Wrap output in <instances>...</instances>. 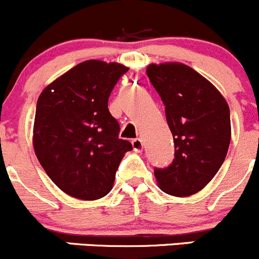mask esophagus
Listing matches in <instances>:
<instances>
[{
  "label": "esophagus",
  "instance_id": "34e87169",
  "mask_svg": "<svg viewBox=\"0 0 259 259\" xmlns=\"http://www.w3.org/2000/svg\"><path fill=\"white\" fill-rule=\"evenodd\" d=\"M132 144H133V149H134V151H137V152L143 151L144 143L141 139H134V140L132 141Z\"/></svg>",
  "mask_w": 259,
  "mask_h": 259
}]
</instances>
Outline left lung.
<instances>
[{
	"label": "left lung",
	"instance_id": "obj_1",
	"mask_svg": "<svg viewBox=\"0 0 259 259\" xmlns=\"http://www.w3.org/2000/svg\"><path fill=\"white\" fill-rule=\"evenodd\" d=\"M146 74L164 103L175 144L172 164L155 168L157 185L176 197L197 194L214 178L227 155V102L211 81L184 63H151Z\"/></svg>",
	"mask_w": 259,
	"mask_h": 259
}]
</instances>
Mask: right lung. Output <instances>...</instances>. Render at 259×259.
<instances>
[{"instance_id": "obj_1", "label": "right lung", "mask_w": 259, "mask_h": 259, "mask_svg": "<svg viewBox=\"0 0 259 259\" xmlns=\"http://www.w3.org/2000/svg\"><path fill=\"white\" fill-rule=\"evenodd\" d=\"M129 68L89 59L48 84L37 100L33 149L46 174L64 194L84 201L104 197L132 144L118 138L108 99Z\"/></svg>"}]
</instances>
